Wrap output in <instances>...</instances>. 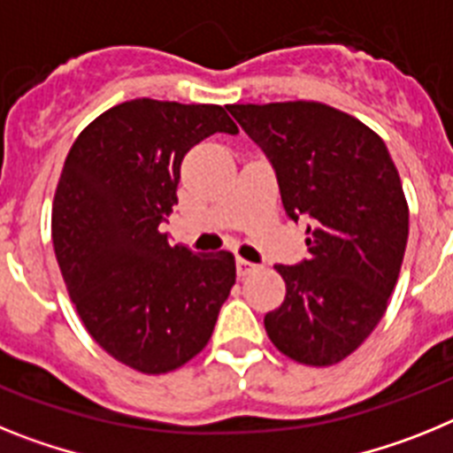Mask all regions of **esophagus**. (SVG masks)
I'll use <instances>...</instances> for the list:
<instances>
[{"mask_svg":"<svg viewBox=\"0 0 453 453\" xmlns=\"http://www.w3.org/2000/svg\"><path fill=\"white\" fill-rule=\"evenodd\" d=\"M257 271V265H253V262H249V259L239 257L237 259V275L239 278H246V275L255 273Z\"/></svg>","mask_w":453,"mask_h":453,"instance_id":"34e87169","label":"esophagus"}]
</instances>
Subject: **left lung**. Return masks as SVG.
<instances>
[{
  "label": "left lung",
  "instance_id": "1",
  "mask_svg": "<svg viewBox=\"0 0 453 453\" xmlns=\"http://www.w3.org/2000/svg\"><path fill=\"white\" fill-rule=\"evenodd\" d=\"M275 168L289 219H308L310 257L278 265L287 294L265 317L301 365L342 363L383 319L408 242V203L379 134L324 102L230 104Z\"/></svg>",
  "mask_w": 453,
  "mask_h": 453
}]
</instances>
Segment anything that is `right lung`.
<instances>
[{"instance_id":"obj_1","label":"right lung","mask_w":453,"mask_h":453,"mask_svg":"<svg viewBox=\"0 0 453 453\" xmlns=\"http://www.w3.org/2000/svg\"><path fill=\"white\" fill-rule=\"evenodd\" d=\"M214 132L219 104L139 97L81 129L52 204V242L81 324L118 363L168 373L203 351L237 278L234 255L171 246L182 159Z\"/></svg>"}]
</instances>
